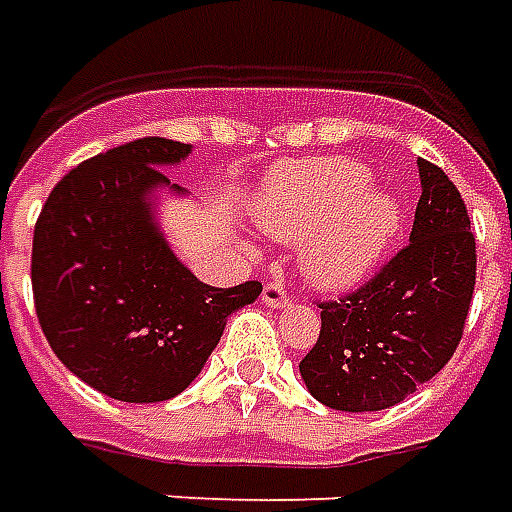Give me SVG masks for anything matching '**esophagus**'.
<instances>
[{"mask_svg": "<svg viewBox=\"0 0 512 512\" xmlns=\"http://www.w3.org/2000/svg\"><path fill=\"white\" fill-rule=\"evenodd\" d=\"M260 299H263V304H266V307H271V310H279V307H288V304H290L288 290L282 288V285H277V282L266 285Z\"/></svg>", "mask_w": 512, "mask_h": 512, "instance_id": "esophagus-1", "label": "esophagus"}]
</instances>
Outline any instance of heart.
<instances>
[{"mask_svg":"<svg viewBox=\"0 0 512 512\" xmlns=\"http://www.w3.org/2000/svg\"><path fill=\"white\" fill-rule=\"evenodd\" d=\"M351 158H301L268 172L252 202L257 227L301 245V274L315 288L348 290L367 279L395 244L403 211L395 194L370 189Z\"/></svg>","mask_w":512,"mask_h":512,"instance_id":"b5f03b06","label":"heart"}]
</instances>
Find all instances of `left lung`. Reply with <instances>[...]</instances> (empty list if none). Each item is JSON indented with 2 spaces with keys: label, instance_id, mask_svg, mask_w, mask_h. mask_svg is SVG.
Instances as JSON below:
<instances>
[{
  "label": "left lung",
  "instance_id": "obj_1",
  "mask_svg": "<svg viewBox=\"0 0 512 512\" xmlns=\"http://www.w3.org/2000/svg\"><path fill=\"white\" fill-rule=\"evenodd\" d=\"M414 227L367 285L321 304V337L299 373L334 411H381L450 362L472 304L477 255L469 213L444 169L417 161Z\"/></svg>",
  "mask_w": 512,
  "mask_h": 512
}]
</instances>
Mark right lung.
<instances>
[{"label":"right lung","mask_w":512,"mask_h":512,"mask_svg":"<svg viewBox=\"0 0 512 512\" xmlns=\"http://www.w3.org/2000/svg\"><path fill=\"white\" fill-rule=\"evenodd\" d=\"M191 145L145 136L87 158L54 186L32 238L40 329L62 365L126 403L180 395L260 282L211 288L183 266L156 219L161 172Z\"/></svg>","instance_id":"1"}]
</instances>
